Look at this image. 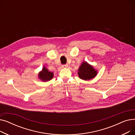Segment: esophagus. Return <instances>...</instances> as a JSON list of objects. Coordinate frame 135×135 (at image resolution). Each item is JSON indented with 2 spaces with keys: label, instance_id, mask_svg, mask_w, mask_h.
Returning <instances> with one entry per match:
<instances>
[{
  "label": "esophagus",
  "instance_id": "1",
  "mask_svg": "<svg viewBox=\"0 0 135 135\" xmlns=\"http://www.w3.org/2000/svg\"><path fill=\"white\" fill-rule=\"evenodd\" d=\"M68 67V65H67V64H66V65H62V67H63V68H67Z\"/></svg>",
  "mask_w": 135,
  "mask_h": 135
}]
</instances>
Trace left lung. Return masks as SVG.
I'll list each match as a JSON object with an SVG mask.
<instances>
[{
	"label": "left lung",
	"mask_w": 135,
	"mask_h": 135,
	"mask_svg": "<svg viewBox=\"0 0 135 135\" xmlns=\"http://www.w3.org/2000/svg\"><path fill=\"white\" fill-rule=\"evenodd\" d=\"M79 77L80 79L85 80H89L94 78L97 74L93 66H91L86 62H83L78 69Z\"/></svg>",
	"instance_id": "8db88e82"
}]
</instances>
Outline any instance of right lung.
<instances>
[{"mask_svg": "<svg viewBox=\"0 0 135 135\" xmlns=\"http://www.w3.org/2000/svg\"><path fill=\"white\" fill-rule=\"evenodd\" d=\"M54 73L49 72V70L45 67H42V70L38 74V78L43 81H47L52 79Z\"/></svg>", "mask_w": 135, "mask_h": 135, "instance_id": "right-lung-1", "label": "right lung"}]
</instances>
